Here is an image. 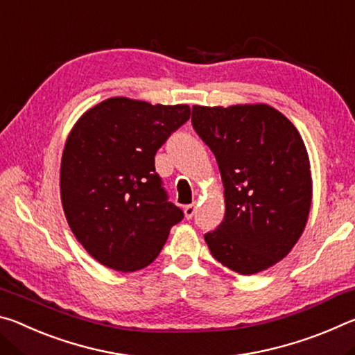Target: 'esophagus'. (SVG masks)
<instances>
[{"label":"esophagus","instance_id":"obj_1","mask_svg":"<svg viewBox=\"0 0 355 355\" xmlns=\"http://www.w3.org/2000/svg\"><path fill=\"white\" fill-rule=\"evenodd\" d=\"M196 214V205L194 203H191V205H186L184 207V216L186 219H192V216Z\"/></svg>","mask_w":355,"mask_h":355}]
</instances>
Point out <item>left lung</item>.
I'll return each mask as SVG.
<instances>
[{"instance_id":"1","label":"left lung","mask_w":355,"mask_h":355,"mask_svg":"<svg viewBox=\"0 0 355 355\" xmlns=\"http://www.w3.org/2000/svg\"><path fill=\"white\" fill-rule=\"evenodd\" d=\"M191 122L224 182L225 216L205 233L209 250L243 275L271 268L307 224L311 175L302 137L268 105L192 106Z\"/></svg>"}]
</instances>
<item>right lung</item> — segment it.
Segmentation results:
<instances>
[{"mask_svg": "<svg viewBox=\"0 0 355 355\" xmlns=\"http://www.w3.org/2000/svg\"><path fill=\"white\" fill-rule=\"evenodd\" d=\"M189 116L188 105L116 97L83 114L70 131L61 164L64 213L78 241L105 266L146 268L184 218L169 202L155 155Z\"/></svg>", "mask_w": 355, "mask_h": 355, "instance_id": "1", "label": "right lung"}]
</instances>
